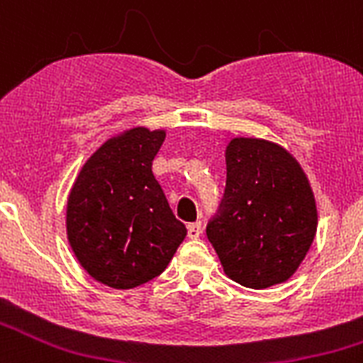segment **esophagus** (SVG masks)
Returning a JSON list of instances; mask_svg holds the SVG:
<instances>
[{
    "label": "esophagus",
    "mask_w": 363,
    "mask_h": 363,
    "mask_svg": "<svg viewBox=\"0 0 363 363\" xmlns=\"http://www.w3.org/2000/svg\"><path fill=\"white\" fill-rule=\"evenodd\" d=\"M187 234H189V238H191V240L200 238V234H201V223H200V221L189 223V225H187Z\"/></svg>",
    "instance_id": "1"
}]
</instances>
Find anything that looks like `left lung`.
Segmentation results:
<instances>
[{
    "label": "left lung",
    "mask_w": 363,
    "mask_h": 363,
    "mask_svg": "<svg viewBox=\"0 0 363 363\" xmlns=\"http://www.w3.org/2000/svg\"><path fill=\"white\" fill-rule=\"evenodd\" d=\"M225 162V191L207 223L223 271L251 289L289 280L318 225L306 174L287 150L255 138H234Z\"/></svg>",
    "instance_id": "obj_1"
}]
</instances>
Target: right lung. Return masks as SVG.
Segmentation results:
<instances>
[{"instance_id":"right-lung-1","label":"right lung","mask_w":363,"mask_h":363,"mask_svg":"<svg viewBox=\"0 0 363 363\" xmlns=\"http://www.w3.org/2000/svg\"><path fill=\"white\" fill-rule=\"evenodd\" d=\"M163 130L136 127L86 160L67 203V236L94 280L133 289L160 277L187 229L152 174Z\"/></svg>"}]
</instances>
